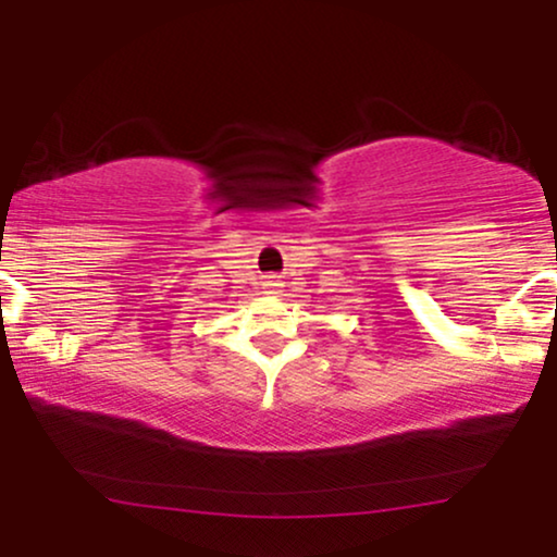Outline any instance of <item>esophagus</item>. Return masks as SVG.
Here are the masks:
<instances>
[{
	"label": "esophagus",
	"mask_w": 557,
	"mask_h": 557,
	"mask_svg": "<svg viewBox=\"0 0 557 557\" xmlns=\"http://www.w3.org/2000/svg\"><path fill=\"white\" fill-rule=\"evenodd\" d=\"M264 287H267V290H270V293H277V290H283V283H280V280H267Z\"/></svg>",
	"instance_id": "34e87169"
}]
</instances>
